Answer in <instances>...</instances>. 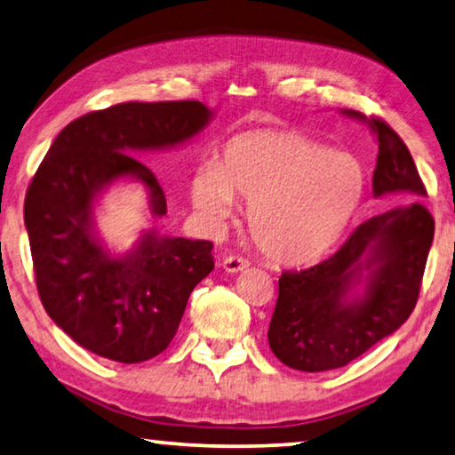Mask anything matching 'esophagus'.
<instances>
[{"label": "esophagus", "instance_id": "esophagus-1", "mask_svg": "<svg viewBox=\"0 0 455 455\" xmlns=\"http://www.w3.org/2000/svg\"><path fill=\"white\" fill-rule=\"evenodd\" d=\"M248 267H250L248 260H243V258H240V256H228V258H223V262H221V268L229 272V275H237V272L246 270Z\"/></svg>", "mask_w": 455, "mask_h": 455}]
</instances>
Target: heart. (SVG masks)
<instances>
[{
    "label": "heart",
    "mask_w": 455,
    "mask_h": 455,
    "mask_svg": "<svg viewBox=\"0 0 455 455\" xmlns=\"http://www.w3.org/2000/svg\"><path fill=\"white\" fill-rule=\"evenodd\" d=\"M366 169L354 155L291 130L240 132L218 160L195 171L188 197L209 226L246 201V226L262 256L315 262L338 246L366 197Z\"/></svg>",
    "instance_id": "obj_1"
}]
</instances>
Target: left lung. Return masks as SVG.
<instances>
[{
  "label": "left lung",
  "instance_id": "1",
  "mask_svg": "<svg viewBox=\"0 0 455 455\" xmlns=\"http://www.w3.org/2000/svg\"><path fill=\"white\" fill-rule=\"evenodd\" d=\"M341 114L366 124L379 142L374 197L395 195L403 205L355 228L327 260L278 278L268 344L283 364L303 372L349 364L409 319L435 232L419 201L427 191L396 132L360 111Z\"/></svg>",
  "mask_w": 455,
  "mask_h": 455
}]
</instances>
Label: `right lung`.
<instances>
[{
  "label": "right lung",
  "instance_id": "right-lung-1",
  "mask_svg": "<svg viewBox=\"0 0 455 455\" xmlns=\"http://www.w3.org/2000/svg\"><path fill=\"white\" fill-rule=\"evenodd\" d=\"M213 120L201 101L120 103L67 125L26 193L24 223L42 305L81 347L138 364L164 352L188 295L213 270V243L144 229L130 250L108 248L97 229L101 195L120 180L142 185L148 212L166 197L132 155L191 142Z\"/></svg>",
  "mask_w": 455,
  "mask_h": 455
}]
</instances>
